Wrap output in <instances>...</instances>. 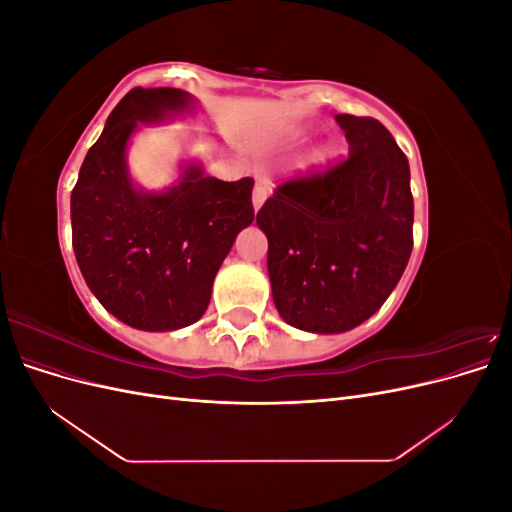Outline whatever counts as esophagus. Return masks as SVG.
Segmentation results:
<instances>
[{
  "label": "esophagus",
  "instance_id": "esophagus-1",
  "mask_svg": "<svg viewBox=\"0 0 512 512\" xmlns=\"http://www.w3.org/2000/svg\"><path fill=\"white\" fill-rule=\"evenodd\" d=\"M269 196V185L265 181H256L254 185V192H252V205H254V211H258L262 207V203H265Z\"/></svg>",
  "mask_w": 512,
  "mask_h": 512
}]
</instances>
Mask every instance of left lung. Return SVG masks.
Segmentation results:
<instances>
[{
	"label": "left lung",
	"instance_id": "obj_1",
	"mask_svg": "<svg viewBox=\"0 0 512 512\" xmlns=\"http://www.w3.org/2000/svg\"><path fill=\"white\" fill-rule=\"evenodd\" d=\"M335 121L348 158L277 185L256 215L277 312L309 333H344L374 316L412 252L406 153L378 119Z\"/></svg>",
	"mask_w": 512,
	"mask_h": 512
}]
</instances>
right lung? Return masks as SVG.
<instances>
[{"mask_svg": "<svg viewBox=\"0 0 512 512\" xmlns=\"http://www.w3.org/2000/svg\"><path fill=\"white\" fill-rule=\"evenodd\" d=\"M175 87H136L108 115L70 196L72 247L96 299L141 331H175L207 312L215 273L254 220V179L220 181L185 164L164 192L136 188L126 149L138 123L190 111Z\"/></svg>", "mask_w": 512, "mask_h": 512, "instance_id": "1", "label": "right lung"}]
</instances>
